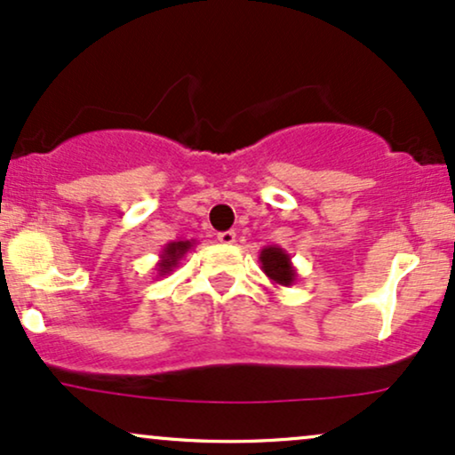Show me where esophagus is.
<instances>
[{
  "instance_id": "1",
  "label": "esophagus",
  "mask_w": 455,
  "mask_h": 455,
  "mask_svg": "<svg viewBox=\"0 0 455 455\" xmlns=\"http://www.w3.org/2000/svg\"><path fill=\"white\" fill-rule=\"evenodd\" d=\"M217 238L221 244H234L236 243V232H232V229H228V232H219Z\"/></svg>"
}]
</instances>
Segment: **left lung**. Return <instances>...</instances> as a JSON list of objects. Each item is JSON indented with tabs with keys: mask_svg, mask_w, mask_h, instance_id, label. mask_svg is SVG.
<instances>
[{
	"mask_svg": "<svg viewBox=\"0 0 455 455\" xmlns=\"http://www.w3.org/2000/svg\"><path fill=\"white\" fill-rule=\"evenodd\" d=\"M259 264L264 275L272 281V285L290 287L298 279V270L293 268L291 255L285 249L275 247V244L259 251Z\"/></svg>",
	"mask_w": 455,
	"mask_h": 455,
	"instance_id": "left-lung-1",
	"label": "left lung"
}]
</instances>
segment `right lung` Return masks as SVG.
<instances>
[{
  "instance_id": "obj_1",
  "label": "right lung",
  "mask_w": 455,
  "mask_h": 455,
  "mask_svg": "<svg viewBox=\"0 0 455 455\" xmlns=\"http://www.w3.org/2000/svg\"><path fill=\"white\" fill-rule=\"evenodd\" d=\"M194 244H196V240H172V243L165 244V247L162 249V253H159L157 266H155L157 276L170 275V272H172L176 266L180 264V259L185 258V253L194 247Z\"/></svg>"
}]
</instances>
